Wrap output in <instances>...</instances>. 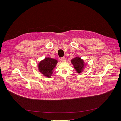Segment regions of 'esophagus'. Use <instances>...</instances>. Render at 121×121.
<instances>
[{"instance_id": "34e87169", "label": "esophagus", "mask_w": 121, "mask_h": 121, "mask_svg": "<svg viewBox=\"0 0 121 121\" xmlns=\"http://www.w3.org/2000/svg\"><path fill=\"white\" fill-rule=\"evenodd\" d=\"M61 60L62 61V62H66V59L65 57H62L61 58Z\"/></svg>"}]
</instances>
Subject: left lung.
Instances as JSON below:
<instances>
[{
	"mask_svg": "<svg viewBox=\"0 0 121 121\" xmlns=\"http://www.w3.org/2000/svg\"><path fill=\"white\" fill-rule=\"evenodd\" d=\"M71 62L73 65L74 69L78 74H81L83 72L87 65L84 60L79 57L73 58L71 60Z\"/></svg>",
	"mask_w": 121,
	"mask_h": 121,
	"instance_id": "8db88e82",
	"label": "left lung"
}]
</instances>
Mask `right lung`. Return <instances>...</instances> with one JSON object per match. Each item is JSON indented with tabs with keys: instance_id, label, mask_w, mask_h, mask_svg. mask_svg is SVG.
I'll return each mask as SVG.
<instances>
[{
	"instance_id": "right-lung-1",
	"label": "right lung",
	"mask_w": 121,
	"mask_h": 121,
	"mask_svg": "<svg viewBox=\"0 0 121 121\" xmlns=\"http://www.w3.org/2000/svg\"><path fill=\"white\" fill-rule=\"evenodd\" d=\"M58 61L49 57H45L38 63L39 71L47 78H51Z\"/></svg>"
}]
</instances>
